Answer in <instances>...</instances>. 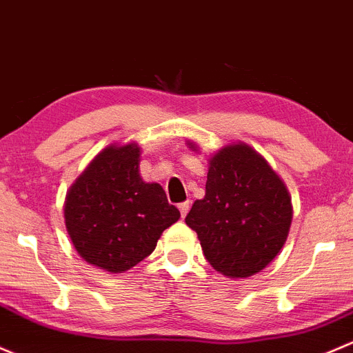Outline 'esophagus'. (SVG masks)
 Wrapping results in <instances>:
<instances>
[{
  "instance_id": "obj_1",
  "label": "esophagus",
  "mask_w": 353,
  "mask_h": 353,
  "mask_svg": "<svg viewBox=\"0 0 353 353\" xmlns=\"http://www.w3.org/2000/svg\"><path fill=\"white\" fill-rule=\"evenodd\" d=\"M178 209H180L181 217H185L188 214V209H190V202H181L178 203Z\"/></svg>"
}]
</instances>
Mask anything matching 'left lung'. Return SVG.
<instances>
[{
    "instance_id": "left-lung-1",
    "label": "left lung",
    "mask_w": 353,
    "mask_h": 353,
    "mask_svg": "<svg viewBox=\"0 0 353 353\" xmlns=\"http://www.w3.org/2000/svg\"><path fill=\"white\" fill-rule=\"evenodd\" d=\"M188 148L197 152L194 141ZM185 223L207 261L230 279H246L272 263L289 236L292 202L284 180L246 143H230L209 158L205 195Z\"/></svg>"
}]
</instances>
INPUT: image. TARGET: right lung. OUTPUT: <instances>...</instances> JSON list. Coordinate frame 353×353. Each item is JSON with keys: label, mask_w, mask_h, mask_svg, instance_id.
<instances>
[{"label": "right lung", "mask_w": 353, "mask_h": 353, "mask_svg": "<svg viewBox=\"0 0 353 353\" xmlns=\"http://www.w3.org/2000/svg\"><path fill=\"white\" fill-rule=\"evenodd\" d=\"M139 161L134 141L108 144L64 201V223L78 255L110 274H123L150 256L163 231L180 219L161 185L141 178Z\"/></svg>", "instance_id": "1"}]
</instances>
